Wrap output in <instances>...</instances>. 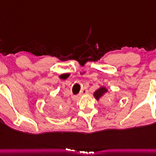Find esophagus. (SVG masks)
<instances>
[{
	"mask_svg": "<svg viewBox=\"0 0 156 156\" xmlns=\"http://www.w3.org/2000/svg\"><path fill=\"white\" fill-rule=\"evenodd\" d=\"M88 93V90H87V89L86 88H83L82 90H81L80 94H79V95H82V94H86Z\"/></svg>",
	"mask_w": 156,
	"mask_h": 156,
	"instance_id": "obj_1",
	"label": "esophagus"
}]
</instances>
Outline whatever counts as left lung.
Masks as SVG:
<instances>
[{
    "label": "left lung",
    "instance_id": "left-lung-1",
    "mask_svg": "<svg viewBox=\"0 0 156 156\" xmlns=\"http://www.w3.org/2000/svg\"><path fill=\"white\" fill-rule=\"evenodd\" d=\"M107 92V90L105 87H101V88H100L99 90H98L97 91H95L94 94V98H96L97 100H98L99 98H101V97L102 96L103 94H105V93Z\"/></svg>",
    "mask_w": 156,
    "mask_h": 156
}]
</instances>
